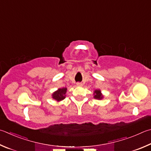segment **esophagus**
I'll list each match as a JSON object with an SVG mask.
<instances>
[{"label":"esophagus","instance_id":"esophagus-1","mask_svg":"<svg viewBox=\"0 0 151 151\" xmlns=\"http://www.w3.org/2000/svg\"><path fill=\"white\" fill-rule=\"evenodd\" d=\"M76 86H83V84H82L81 83H76Z\"/></svg>","mask_w":151,"mask_h":151}]
</instances>
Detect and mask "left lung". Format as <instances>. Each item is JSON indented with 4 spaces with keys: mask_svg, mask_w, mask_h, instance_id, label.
<instances>
[{
    "mask_svg": "<svg viewBox=\"0 0 151 151\" xmlns=\"http://www.w3.org/2000/svg\"><path fill=\"white\" fill-rule=\"evenodd\" d=\"M94 98L97 100H102L104 97L100 90H95L94 92Z\"/></svg>",
    "mask_w": 151,
    "mask_h": 151,
    "instance_id": "8db88e82",
    "label": "left lung"
}]
</instances>
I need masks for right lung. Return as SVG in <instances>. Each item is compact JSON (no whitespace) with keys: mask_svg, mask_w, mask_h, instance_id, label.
I'll return each mask as SVG.
<instances>
[{"mask_svg":"<svg viewBox=\"0 0 151 151\" xmlns=\"http://www.w3.org/2000/svg\"><path fill=\"white\" fill-rule=\"evenodd\" d=\"M67 88H59L57 91L54 92L52 94V98L54 100H55L57 102H60L63 100H64L66 96L67 93Z\"/></svg>","mask_w":151,"mask_h":151,"instance_id":"add662e5","label":"right lung"}]
</instances>
